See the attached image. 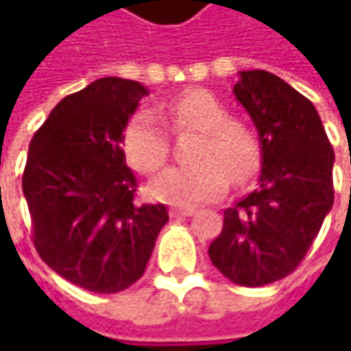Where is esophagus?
<instances>
[{
	"mask_svg": "<svg viewBox=\"0 0 351 351\" xmlns=\"http://www.w3.org/2000/svg\"><path fill=\"white\" fill-rule=\"evenodd\" d=\"M195 213V209H191V207H171L169 209V217H191Z\"/></svg>",
	"mask_w": 351,
	"mask_h": 351,
	"instance_id": "obj_1",
	"label": "esophagus"
}]
</instances>
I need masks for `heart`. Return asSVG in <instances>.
I'll return each instance as SVG.
<instances>
[{
	"mask_svg": "<svg viewBox=\"0 0 351 351\" xmlns=\"http://www.w3.org/2000/svg\"><path fill=\"white\" fill-rule=\"evenodd\" d=\"M162 115L176 130H195L201 138L193 150L195 164L168 168L152 182L150 191L156 199L176 207H193L223 195L230 180L236 185L246 183L260 168L262 154L256 134L244 123L228 119V109L209 91H183L162 107ZM123 148L128 162L144 173L162 168L169 142L158 115L138 111L130 117Z\"/></svg>",
	"mask_w": 351,
	"mask_h": 351,
	"instance_id": "1",
	"label": "heart"
}]
</instances>
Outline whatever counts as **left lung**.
Instances as JSON below:
<instances>
[{
    "label": "left lung",
    "mask_w": 351,
    "mask_h": 351,
    "mask_svg": "<svg viewBox=\"0 0 351 351\" xmlns=\"http://www.w3.org/2000/svg\"><path fill=\"white\" fill-rule=\"evenodd\" d=\"M236 101L262 150L258 189L224 210L213 265L242 287L283 279L303 262L334 203V150L315 105L265 70L240 72Z\"/></svg>",
    "instance_id": "left-lung-1"
}]
</instances>
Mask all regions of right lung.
I'll use <instances>...</instances> for the list:
<instances>
[{
	"instance_id": "add662e5",
	"label": "right lung",
	"mask_w": 351,
	"mask_h": 351,
	"mask_svg": "<svg viewBox=\"0 0 351 351\" xmlns=\"http://www.w3.org/2000/svg\"><path fill=\"white\" fill-rule=\"evenodd\" d=\"M148 89L103 77L64 97L29 144L23 193L38 256L66 281L119 293L138 281L166 205L134 203L136 176L121 148L123 130Z\"/></svg>"
}]
</instances>
